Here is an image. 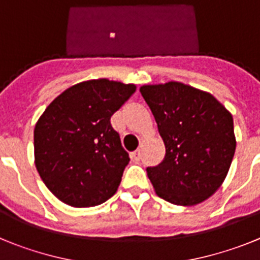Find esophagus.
Segmentation results:
<instances>
[{"label":"esophagus","mask_w":260,"mask_h":260,"mask_svg":"<svg viewBox=\"0 0 260 260\" xmlns=\"http://www.w3.org/2000/svg\"><path fill=\"white\" fill-rule=\"evenodd\" d=\"M132 157L134 158L135 161H139V160H141V151H139V150L134 151V152L132 153Z\"/></svg>","instance_id":"esophagus-1"}]
</instances>
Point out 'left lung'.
I'll use <instances>...</instances> for the list:
<instances>
[{
  "instance_id": "left-lung-1",
  "label": "left lung",
  "mask_w": 260,
  "mask_h": 260,
  "mask_svg": "<svg viewBox=\"0 0 260 260\" xmlns=\"http://www.w3.org/2000/svg\"><path fill=\"white\" fill-rule=\"evenodd\" d=\"M165 144L147 168L156 194L177 206L202 203L221 186L236 151L233 117L211 93L180 82L142 86Z\"/></svg>"
}]
</instances>
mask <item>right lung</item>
<instances>
[{
	"instance_id": "1",
	"label": "right lung",
	"mask_w": 260,
	"mask_h": 260,
	"mask_svg": "<svg viewBox=\"0 0 260 260\" xmlns=\"http://www.w3.org/2000/svg\"><path fill=\"white\" fill-rule=\"evenodd\" d=\"M134 84L93 79L70 87L41 114L34 132L35 165L45 186L71 207L113 197L130 161L110 117Z\"/></svg>"
}]
</instances>
